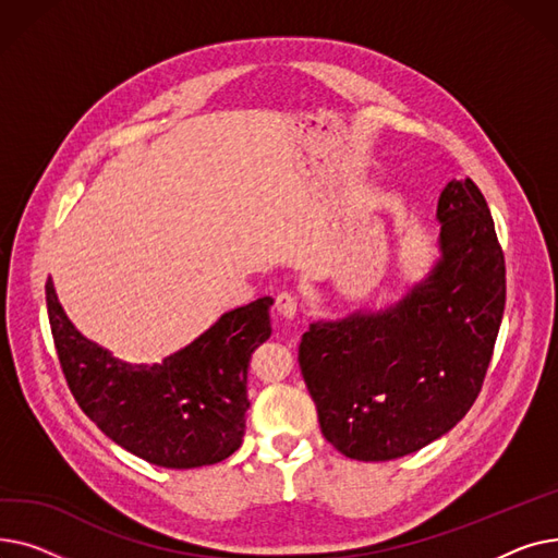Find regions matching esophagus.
I'll return each mask as SVG.
<instances>
[{"label":"esophagus","mask_w":558,"mask_h":558,"mask_svg":"<svg viewBox=\"0 0 558 558\" xmlns=\"http://www.w3.org/2000/svg\"><path fill=\"white\" fill-rule=\"evenodd\" d=\"M276 312L284 318H294L299 314V299L289 294V291H280L276 296Z\"/></svg>","instance_id":"34e87169"}]
</instances>
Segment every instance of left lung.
<instances>
[{
    "mask_svg": "<svg viewBox=\"0 0 558 558\" xmlns=\"http://www.w3.org/2000/svg\"><path fill=\"white\" fill-rule=\"evenodd\" d=\"M441 262L393 307L312 324L299 364L326 441L357 461L412 454L477 400L507 301L505 251L484 194L438 198Z\"/></svg>",
    "mask_w": 558,
    "mask_h": 558,
    "instance_id": "8db88e82",
    "label": "left lung"
}]
</instances>
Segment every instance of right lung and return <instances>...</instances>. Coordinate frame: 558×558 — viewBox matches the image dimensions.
<instances>
[{"label":"right lung","instance_id":"add662e5","mask_svg":"<svg viewBox=\"0 0 558 558\" xmlns=\"http://www.w3.org/2000/svg\"><path fill=\"white\" fill-rule=\"evenodd\" d=\"M47 314L65 383L117 446L162 468L223 461L242 446L251 355L271 337V296L223 314L160 366H129L87 341L45 284Z\"/></svg>","mask_w":558,"mask_h":558}]
</instances>
